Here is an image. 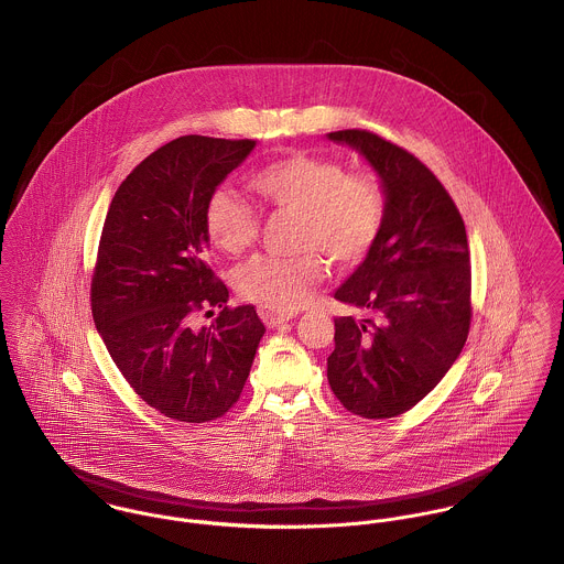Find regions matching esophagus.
Returning <instances> with one entry per match:
<instances>
[{"instance_id":"1","label":"esophagus","mask_w":564,"mask_h":564,"mask_svg":"<svg viewBox=\"0 0 564 564\" xmlns=\"http://www.w3.org/2000/svg\"><path fill=\"white\" fill-rule=\"evenodd\" d=\"M258 314H260V318H262V323H264L267 327H278V325H282V323L295 318L293 312H278V310H271V307L264 306L258 307Z\"/></svg>"}]
</instances>
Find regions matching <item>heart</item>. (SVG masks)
Instances as JSON below:
<instances>
[{"label": "heart", "instance_id": "obj_1", "mask_svg": "<svg viewBox=\"0 0 564 564\" xmlns=\"http://www.w3.org/2000/svg\"><path fill=\"white\" fill-rule=\"evenodd\" d=\"M252 187L264 205L300 217L297 248L306 250L304 254L254 257L235 273L243 300L278 312L297 310L312 297L327 273L324 256L340 267H354L368 257L388 217V196L379 176L349 172L334 156H280L258 170ZM205 228L221 252L237 257L257 241V210L237 192L217 187L206 198Z\"/></svg>", "mask_w": 564, "mask_h": 564}]
</instances>
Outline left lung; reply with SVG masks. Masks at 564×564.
<instances>
[{
    "label": "left lung",
    "instance_id": "1",
    "mask_svg": "<svg viewBox=\"0 0 564 564\" xmlns=\"http://www.w3.org/2000/svg\"><path fill=\"white\" fill-rule=\"evenodd\" d=\"M381 176L383 230L334 293L359 316L334 318L329 388L368 420L420 403L459 358L471 323V269L462 213L440 178L410 151L364 129L329 133Z\"/></svg>",
    "mask_w": 564,
    "mask_h": 564
}]
</instances>
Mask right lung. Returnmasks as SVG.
Here are the masks:
<instances>
[{"mask_svg":"<svg viewBox=\"0 0 564 564\" xmlns=\"http://www.w3.org/2000/svg\"><path fill=\"white\" fill-rule=\"evenodd\" d=\"M254 147L205 135L167 142L122 181L102 224L95 325L133 392L176 422L230 410L264 334L254 306H226L228 289L205 260L206 198ZM210 306L223 312L194 330L191 316Z\"/></svg>","mask_w":564,"mask_h":564,"instance_id":"1","label":"right lung"}]
</instances>
